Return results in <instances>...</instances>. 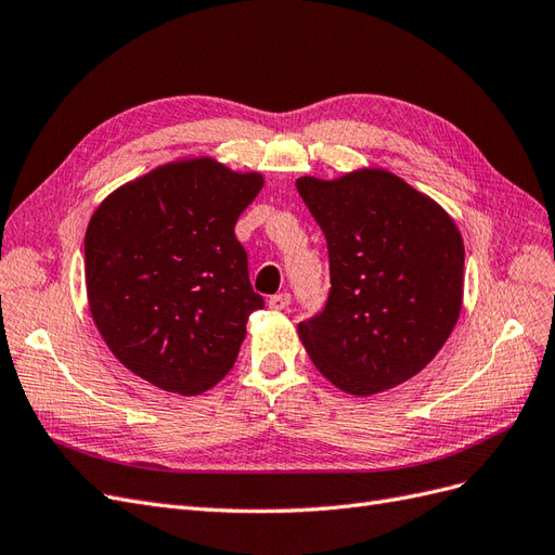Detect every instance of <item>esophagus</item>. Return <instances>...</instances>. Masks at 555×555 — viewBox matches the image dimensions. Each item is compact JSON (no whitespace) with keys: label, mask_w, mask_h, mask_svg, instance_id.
<instances>
[{"label":"esophagus","mask_w":555,"mask_h":555,"mask_svg":"<svg viewBox=\"0 0 555 555\" xmlns=\"http://www.w3.org/2000/svg\"><path fill=\"white\" fill-rule=\"evenodd\" d=\"M289 304H292V296L287 292L268 298V308H273V310H287Z\"/></svg>","instance_id":"1"}]
</instances>
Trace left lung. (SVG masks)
I'll return each mask as SVG.
<instances>
[{
  "instance_id": "8db88e82",
  "label": "left lung",
  "mask_w": 555,
  "mask_h": 555,
  "mask_svg": "<svg viewBox=\"0 0 555 555\" xmlns=\"http://www.w3.org/2000/svg\"><path fill=\"white\" fill-rule=\"evenodd\" d=\"M328 247L324 308L298 324L317 371L351 396L391 389L433 361L463 300V238L451 217L389 171L298 178Z\"/></svg>"
}]
</instances>
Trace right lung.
Listing matches in <instances>:
<instances>
[{"label":"right lung","mask_w":555,"mask_h":555,"mask_svg":"<svg viewBox=\"0 0 555 555\" xmlns=\"http://www.w3.org/2000/svg\"><path fill=\"white\" fill-rule=\"evenodd\" d=\"M263 188L201 157L115 190L86 233V284L99 333L125 367L164 391L204 393L238 357L263 308L233 227Z\"/></svg>","instance_id":"right-lung-1"}]
</instances>
